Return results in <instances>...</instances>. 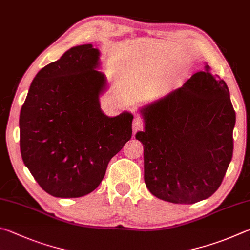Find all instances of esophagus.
<instances>
[{
	"instance_id": "1",
	"label": "esophagus",
	"mask_w": 250,
	"mask_h": 250,
	"mask_svg": "<svg viewBox=\"0 0 250 250\" xmlns=\"http://www.w3.org/2000/svg\"><path fill=\"white\" fill-rule=\"evenodd\" d=\"M143 127V122L141 118H139L138 116H135L134 121H133V129L136 132V130H139Z\"/></svg>"
}]
</instances>
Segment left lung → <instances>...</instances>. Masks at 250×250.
I'll return each mask as SVG.
<instances>
[{"mask_svg": "<svg viewBox=\"0 0 250 250\" xmlns=\"http://www.w3.org/2000/svg\"><path fill=\"white\" fill-rule=\"evenodd\" d=\"M144 130V179L152 195L174 204L211 196L233 157L236 122L224 80L204 71L139 108Z\"/></svg>", "mask_w": 250, "mask_h": 250, "instance_id": "8db88e82", "label": "left lung"}]
</instances>
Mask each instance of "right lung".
Wrapping results in <instances>:
<instances>
[{
	"label": "right lung",
	"instance_id": "add662e5",
	"mask_svg": "<svg viewBox=\"0 0 250 250\" xmlns=\"http://www.w3.org/2000/svg\"><path fill=\"white\" fill-rule=\"evenodd\" d=\"M101 52L74 46L34 78L20 114L21 154L43 191L80 198L94 191L107 165L132 137L133 114L102 112L107 80Z\"/></svg>",
	"mask_w": 250,
	"mask_h": 250
}]
</instances>
